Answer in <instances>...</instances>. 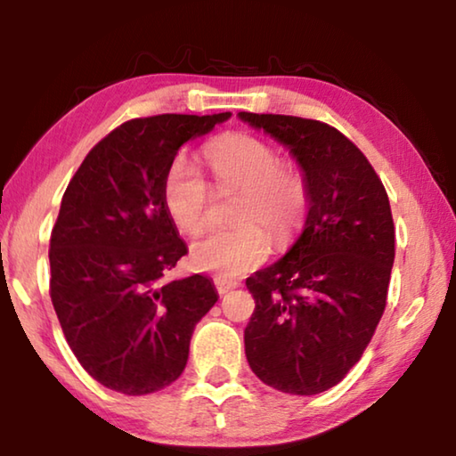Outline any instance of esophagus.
Here are the masks:
<instances>
[{
	"label": "esophagus",
	"instance_id": "1",
	"mask_svg": "<svg viewBox=\"0 0 456 456\" xmlns=\"http://www.w3.org/2000/svg\"><path fill=\"white\" fill-rule=\"evenodd\" d=\"M213 283H215V289H217V293H227V291H231V289H235L237 288V281H231V280H221V277H215L213 280Z\"/></svg>",
	"mask_w": 456,
	"mask_h": 456
}]
</instances>
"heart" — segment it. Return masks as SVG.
<instances>
[{
	"label": "heart",
	"mask_w": 456,
	"mask_h": 456,
	"mask_svg": "<svg viewBox=\"0 0 456 456\" xmlns=\"http://www.w3.org/2000/svg\"><path fill=\"white\" fill-rule=\"evenodd\" d=\"M203 159L219 191L239 189L233 229H213L192 241L189 259L199 272L231 280L257 269L269 256V238L289 245L310 211V179L305 168L280 159L273 144L247 133H225L205 144ZM165 211L183 233L205 225L213 200L211 184L184 159L167 168L160 187Z\"/></svg>",
	"instance_id": "b5f03b06"
}]
</instances>
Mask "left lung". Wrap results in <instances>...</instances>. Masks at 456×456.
Masks as SVG:
<instances>
[{
  "label": "left lung",
  "mask_w": 456,
  "mask_h": 456,
  "mask_svg": "<svg viewBox=\"0 0 456 456\" xmlns=\"http://www.w3.org/2000/svg\"><path fill=\"white\" fill-rule=\"evenodd\" d=\"M239 117L289 146L312 191L304 233L277 264L247 277L256 310L245 356L261 382L312 396L344 380L382 318L395 264L390 200L338 128L285 114Z\"/></svg>",
  "instance_id": "8db88e82"
}]
</instances>
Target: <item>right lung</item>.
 Listing matches in <instances>:
<instances>
[{"instance_id":"1","label":"right lung","mask_w":456,"mask_h":456,"mask_svg":"<svg viewBox=\"0 0 456 456\" xmlns=\"http://www.w3.org/2000/svg\"><path fill=\"white\" fill-rule=\"evenodd\" d=\"M229 112L133 118L92 146L50 237V297L82 368L110 390L152 395L183 374L211 280H167L187 245L160 187L176 151Z\"/></svg>"}]
</instances>
